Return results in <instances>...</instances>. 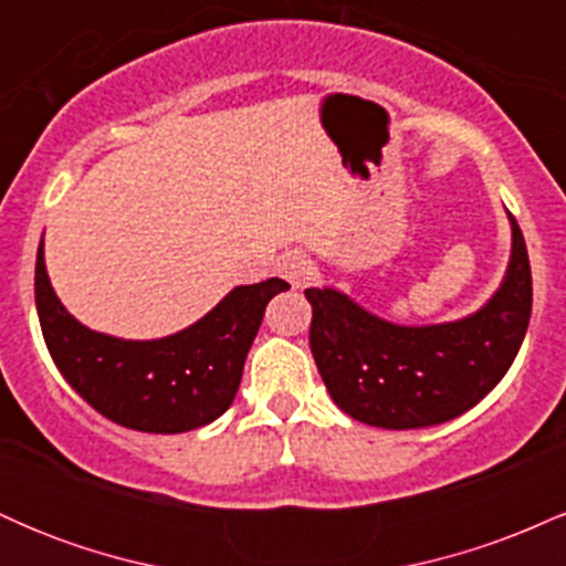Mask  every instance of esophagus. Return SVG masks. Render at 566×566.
I'll return each instance as SVG.
<instances>
[{
    "label": "esophagus",
    "mask_w": 566,
    "mask_h": 566,
    "mask_svg": "<svg viewBox=\"0 0 566 566\" xmlns=\"http://www.w3.org/2000/svg\"><path fill=\"white\" fill-rule=\"evenodd\" d=\"M276 274L282 279H287L292 287H305V284L314 279V263H311V258L305 255V252L295 250V252H287V255H282L276 261Z\"/></svg>",
    "instance_id": "1"
}]
</instances>
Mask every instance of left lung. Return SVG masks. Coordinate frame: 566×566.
<instances>
[{
    "label": "left lung",
    "mask_w": 566,
    "mask_h": 566,
    "mask_svg": "<svg viewBox=\"0 0 566 566\" xmlns=\"http://www.w3.org/2000/svg\"><path fill=\"white\" fill-rule=\"evenodd\" d=\"M511 220V261L495 295L454 322L394 324L335 287L305 290L311 354L343 412L375 428L439 426L469 412L503 380L532 314V271Z\"/></svg>",
    "instance_id": "1"
}]
</instances>
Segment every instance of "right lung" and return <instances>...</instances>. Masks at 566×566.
Here are the masks:
<instances>
[{"label":"right lung","instance_id":"right-lung-1","mask_svg":"<svg viewBox=\"0 0 566 566\" xmlns=\"http://www.w3.org/2000/svg\"><path fill=\"white\" fill-rule=\"evenodd\" d=\"M284 290V279L242 284L180 333L125 340L74 319L50 284L44 244L36 252V314L55 367L103 418L146 433L193 431L231 407L265 305Z\"/></svg>","mask_w":566,"mask_h":566}]
</instances>
